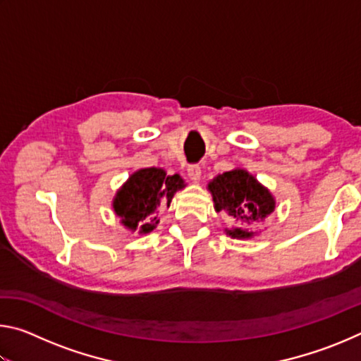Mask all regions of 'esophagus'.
Here are the masks:
<instances>
[{"mask_svg":"<svg viewBox=\"0 0 361 361\" xmlns=\"http://www.w3.org/2000/svg\"><path fill=\"white\" fill-rule=\"evenodd\" d=\"M200 173H202V170H200L199 164H191V166H188V176L194 181H199L200 180Z\"/></svg>","mask_w":361,"mask_h":361,"instance_id":"34e87169","label":"esophagus"}]
</instances>
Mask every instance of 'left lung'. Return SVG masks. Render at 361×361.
<instances>
[{"label": "left lung", "instance_id": "8db88e82", "mask_svg": "<svg viewBox=\"0 0 361 361\" xmlns=\"http://www.w3.org/2000/svg\"><path fill=\"white\" fill-rule=\"evenodd\" d=\"M209 189L216 212L224 210L229 216L242 223L261 221L276 209V200L271 192L245 170L237 169L218 175L209 185ZM228 234L237 239H247L253 235V232L235 228L228 231Z\"/></svg>", "mask_w": 361, "mask_h": 361}]
</instances>
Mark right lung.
I'll return each instance as SVG.
<instances>
[{"mask_svg": "<svg viewBox=\"0 0 361 361\" xmlns=\"http://www.w3.org/2000/svg\"><path fill=\"white\" fill-rule=\"evenodd\" d=\"M185 188L180 175H170L162 169H142L133 173L114 197V212L129 229L149 232L159 219L151 215L161 204L170 205L173 194Z\"/></svg>", "mask_w": 361, "mask_h": 361, "instance_id": "1", "label": "right lung"}]
</instances>
